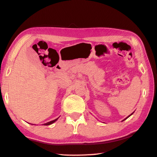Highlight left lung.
<instances>
[{"mask_svg": "<svg viewBox=\"0 0 157 157\" xmlns=\"http://www.w3.org/2000/svg\"><path fill=\"white\" fill-rule=\"evenodd\" d=\"M133 113H134V112H133ZM133 113H131V115H128V117H127V118H125V119H124V120H123V121H124V120H125V119H127V118H128V117H130V116H131V115H132V114H133Z\"/></svg>", "mask_w": 157, "mask_h": 157, "instance_id": "1", "label": "left lung"}]
</instances>
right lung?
<instances>
[{
    "instance_id": "1",
    "label": "right lung",
    "mask_w": 157,
    "mask_h": 157,
    "mask_svg": "<svg viewBox=\"0 0 157 157\" xmlns=\"http://www.w3.org/2000/svg\"><path fill=\"white\" fill-rule=\"evenodd\" d=\"M58 118L56 119H54V120H53V121H50V122H48V123H44V125H49V124H52V123H54L55 121H56L58 120Z\"/></svg>"
}]
</instances>
